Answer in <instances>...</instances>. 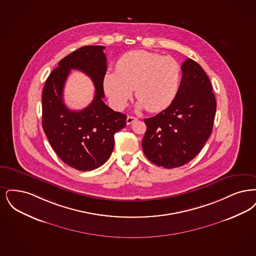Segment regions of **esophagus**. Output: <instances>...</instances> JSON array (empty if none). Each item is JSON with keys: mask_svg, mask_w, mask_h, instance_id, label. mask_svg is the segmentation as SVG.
<instances>
[{"mask_svg": "<svg viewBox=\"0 0 256 256\" xmlns=\"http://www.w3.org/2000/svg\"><path fill=\"white\" fill-rule=\"evenodd\" d=\"M136 120H138L136 118L132 116H127V120H126V123L129 125V124H132V123H133L134 122H136Z\"/></svg>", "mask_w": 256, "mask_h": 256, "instance_id": "obj_1", "label": "esophagus"}]
</instances>
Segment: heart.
I'll list each match as a JSON object with an SVG mask.
<instances>
[{
    "label": "heart",
    "instance_id": "obj_1",
    "mask_svg": "<svg viewBox=\"0 0 256 256\" xmlns=\"http://www.w3.org/2000/svg\"><path fill=\"white\" fill-rule=\"evenodd\" d=\"M180 66L171 57L147 50H134L122 56L116 72H107L103 88L116 109H123L132 96L149 112L166 109L177 94Z\"/></svg>",
    "mask_w": 256,
    "mask_h": 256
}]
</instances>
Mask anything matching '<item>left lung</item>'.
<instances>
[{"mask_svg":"<svg viewBox=\"0 0 256 256\" xmlns=\"http://www.w3.org/2000/svg\"><path fill=\"white\" fill-rule=\"evenodd\" d=\"M177 94L166 110L144 118L142 150L158 166H184L200 153L212 132L216 100L200 65L186 59Z\"/></svg>","mask_w":256,"mask_h":256,"instance_id":"obj_1","label":"left lung"}]
</instances>
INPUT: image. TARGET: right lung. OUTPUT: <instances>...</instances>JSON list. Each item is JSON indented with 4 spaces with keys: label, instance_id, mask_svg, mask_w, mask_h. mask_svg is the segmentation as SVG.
<instances>
[{
    "label": "right lung",
    "instance_id": "obj_1",
    "mask_svg": "<svg viewBox=\"0 0 256 256\" xmlns=\"http://www.w3.org/2000/svg\"><path fill=\"white\" fill-rule=\"evenodd\" d=\"M103 46H85L64 57L44 83L42 126L59 156L68 166L90 171L111 156L116 132L126 125V114L114 112L104 102L103 78L107 59ZM79 69L94 82L95 98L88 108L72 112L64 103L62 90L70 69Z\"/></svg>",
    "mask_w": 256,
    "mask_h": 256
}]
</instances>
